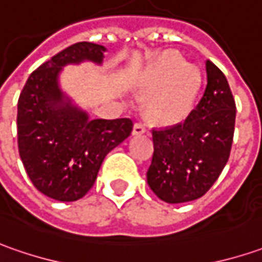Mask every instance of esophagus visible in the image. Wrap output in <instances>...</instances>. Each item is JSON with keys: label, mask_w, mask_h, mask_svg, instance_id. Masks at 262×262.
Wrapping results in <instances>:
<instances>
[{"label": "esophagus", "mask_w": 262, "mask_h": 262, "mask_svg": "<svg viewBox=\"0 0 262 262\" xmlns=\"http://www.w3.org/2000/svg\"><path fill=\"white\" fill-rule=\"evenodd\" d=\"M145 132H146L145 124H142V123H135V126H133V130H132V133H133V135H143Z\"/></svg>", "instance_id": "esophagus-1"}]
</instances>
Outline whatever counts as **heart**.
I'll use <instances>...</instances> for the list:
<instances>
[{
  "instance_id": "heart-1",
  "label": "heart",
  "mask_w": 262,
  "mask_h": 262,
  "mask_svg": "<svg viewBox=\"0 0 262 262\" xmlns=\"http://www.w3.org/2000/svg\"><path fill=\"white\" fill-rule=\"evenodd\" d=\"M148 84L159 86L146 100V112L154 122L172 124L188 114L200 77L193 65L181 63L180 56L167 52L148 74Z\"/></svg>"
}]
</instances>
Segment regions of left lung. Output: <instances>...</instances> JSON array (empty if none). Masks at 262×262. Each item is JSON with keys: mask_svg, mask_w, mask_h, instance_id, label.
<instances>
[{"mask_svg": "<svg viewBox=\"0 0 262 262\" xmlns=\"http://www.w3.org/2000/svg\"><path fill=\"white\" fill-rule=\"evenodd\" d=\"M207 84L184 122L154 129V155L146 177L167 203H185L210 190L226 165L233 142L236 105L228 79L206 62Z\"/></svg>", "mask_w": 262, "mask_h": 262, "instance_id": "1", "label": "left lung"}]
</instances>
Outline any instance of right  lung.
<instances>
[{
	"mask_svg": "<svg viewBox=\"0 0 262 262\" xmlns=\"http://www.w3.org/2000/svg\"><path fill=\"white\" fill-rule=\"evenodd\" d=\"M105 48L91 41L69 46L33 71L18 97L17 143L33 185L58 202H75L94 185L105 155L129 138L130 119L90 120L63 100L58 74L67 63H101Z\"/></svg>",
	"mask_w": 262,
	"mask_h": 262,
	"instance_id": "right-lung-1",
	"label": "right lung"
}]
</instances>
